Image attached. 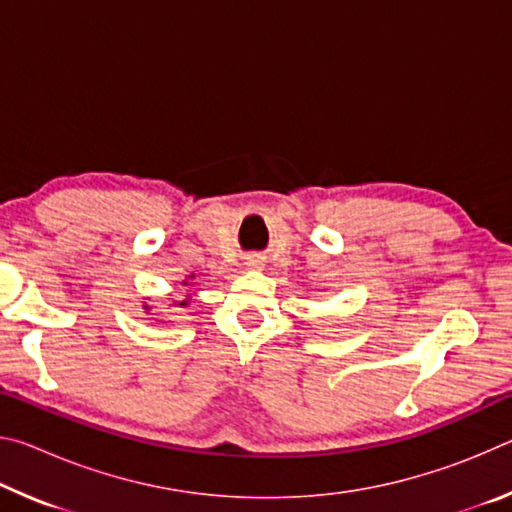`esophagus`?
Returning <instances> with one entry per match:
<instances>
[{"label":"esophagus","instance_id":"esophagus-1","mask_svg":"<svg viewBox=\"0 0 512 512\" xmlns=\"http://www.w3.org/2000/svg\"><path fill=\"white\" fill-rule=\"evenodd\" d=\"M246 266H248V268H253V271H259V268L264 266V262H262V259H259V257H248Z\"/></svg>","mask_w":512,"mask_h":512}]
</instances>
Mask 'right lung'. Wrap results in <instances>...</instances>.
<instances>
[{
    "mask_svg": "<svg viewBox=\"0 0 512 512\" xmlns=\"http://www.w3.org/2000/svg\"><path fill=\"white\" fill-rule=\"evenodd\" d=\"M180 284H183V287H187V293H185L183 300H173L171 307H189V302H192V293H189V289H192L194 284H196V275H194V273L187 275L185 280L180 282ZM142 309H144V314H149V311H151V307L146 305V302H142Z\"/></svg>",
    "mask_w": 512,
    "mask_h": 512,
    "instance_id": "add662e5",
    "label": "right lung"
}]
</instances>
